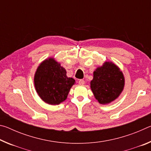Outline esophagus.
<instances>
[{"instance_id":"esophagus-1","label":"esophagus","mask_w":151,"mask_h":151,"mask_svg":"<svg viewBox=\"0 0 151 151\" xmlns=\"http://www.w3.org/2000/svg\"><path fill=\"white\" fill-rule=\"evenodd\" d=\"M78 84H79V85H84V84H85V81L83 80V79H80V80L78 81Z\"/></svg>"}]
</instances>
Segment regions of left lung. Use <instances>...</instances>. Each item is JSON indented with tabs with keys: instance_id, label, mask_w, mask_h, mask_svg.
<instances>
[{
	"instance_id": "left-lung-1",
	"label": "left lung",
	"mask_w": 151,
	"mask_h": 151,
	"mask_svg": "<svg viewBox=\"0 0 151 151\" xmlns=\"http://www.w3.org/2000/svg\"><path fill=\"white\" fill-rule=\"evenodd\" d=\"M124 86V78L122 71L112 62H105L93 73L91 88L98 102L109 104L119 97Z\"/></svg>"
}]
</instances>
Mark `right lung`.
Listing matches in <instances>:
<instances>
[{"instance_id":"obj_1","label":"right lung","mask_w":151,"mask_h":151,"mask_svg":"<svg viewBox=\"0 0 151 151\" xmlns=\"http://www.w3.org/2000/svg\"><path fill=\"white\" fill-rule=\"evenodd\" d=\"M34 83L36 91L43 101L57 105L66 100L75 80L67 77L66 70L60 63L48 58L37 68Z\"/></svg>"}]
</instances>
